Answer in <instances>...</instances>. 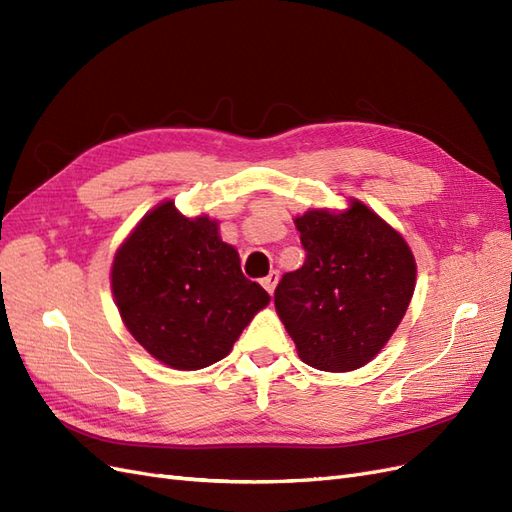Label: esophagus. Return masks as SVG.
Returning a JSON list of instances; mask_svg holds the SVG:
<instances>
[{"label": "esophagus", "instance_id": "1", "mask_svg": "<svg viewBox=\"0 0 512 512\" xmlns=\"http://www.w3.org/2000/svg\"><path fill=\"white\" fill-rule=\"evenodd\" d=\"M276 283H279V272H276V270H272V272L266 276V279H261V285H264V289L268 291V294H274Z\"/></svg>", "mask_w": 512, "mask_h": 512}]
</instances>
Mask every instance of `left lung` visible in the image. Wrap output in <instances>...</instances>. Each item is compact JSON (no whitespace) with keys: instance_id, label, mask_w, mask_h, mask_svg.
<instances>
[{"instance_id":"8db88e82","label":"left lung","mask_w":512,"mask_h":512,"mask_svg":"<svg viewBox=\"0 0 512 512\" xmlns=\"http://www.w3.org/2000/svg\"><path fill=\"white\" fill-rule=\"evenodd\" d=\"M302 268L283 274L274 306L302 362L319 371L360 369L397 330L414 294L410 246L364 203L296 218Z\"/></svg>"}]
</instances>
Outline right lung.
I'll list each match as a JSON object with an SVG mask.
<instances>
[{
    "instance_id": "add662e5",
    "label": "right lung",
    "mask_w": 512,
    "mask_h": 512,
    "mask_svg": "<svg viewBox=\"0 0 512 512\" xmlns=\"http://www.w3.org/2000/svg\"><path fill=\"white\" fill-rule=\"evenodd\" d=\"M111 287L130 334L180 371L225 358L270 302L268 291L242 274L216 221L184 218L171 201L145 214L120 246Z\"/></svg>"
}]
</instances>
